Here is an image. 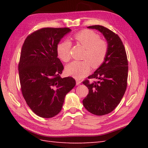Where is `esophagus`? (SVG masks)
<instances>
[{"mask_svg":"<svg viewBox=\"0 0 148 148\" xmlns=\"http://www.w3.org/2000/svg\"><path fill=\"white\" fill-rule=\"evenodd\" d=\"M76 85H79V84H81V81L80 80L76 79Z\"/></svg>","mask_w":148,"mask_h":148,"instance_id":"esophagus-1","label":"esophagus"}]
</instances>
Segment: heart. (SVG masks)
<instances>
[{
  "instance_id": "obj_1",
  "label": "heart",
  "mask_w": 148,
  "mask_h": 148,
  "mask_svg": "<svg viewBox=\"0 0 148 148\" xmlns=\"http://www.w3.org/2000/svg\"><path fill=\"white\" fill-rule=\"evenodd\" d=\"M76 41L86 49L83 61H74L65 67L67 74L76 79H81L89 73L91 65L93 68H97L104 62L108 53V45L100 36L92 30H84L77 32L74 36ZM71 43L68 40L60 42L56 51L59 58L64 62L71 58L70 49Z\"/></svg>"
}]
</instances>
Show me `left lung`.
Returning <instances> with one entry per match:
<instances>
[{
    "mask_svg": "<svg viewBox=\"0 0 148 148\" xmlns=\"http://www.w3.org/2000/svg\"><path fill=\"white\" fill-rule=\"evenodd\" d=\"M88 29H95L102 34L108 43V53L102 65L88 76V79H97L90 83H83L89 92L83 100L88 111L97 116L112 112L120 102L127 86L128 60L126 51L119 37L107 28L93 25Z\"/></svg>",
    "mask_w": 148,
    "mask_h": 148,
    "instance_id": "8db88e82",
    "label": "left lung"
}]
</instances>
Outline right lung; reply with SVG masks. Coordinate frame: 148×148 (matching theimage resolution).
I'll list each match as a JSON object with an SVG mask.
<instances>
[{
  "mask_svg": "<svg viewBox=\"0 0 148 148\" xmlns=\"http://www.w3.org/2000/svg\"><path fill=\"white\" fill-rule=\"evenodd\" d=\"M71 31L69 28H43L28 36L22 46L18 72L21 92L32 111L50 118L62 110L65 97L76 85L73 77L62 78L64 66L56 48Z\"/></svg>",
  "mask_w": 148,
  "mask_h": 148,
  "instance_id": "1",
  "label": "right lung"
}]
</instances>
